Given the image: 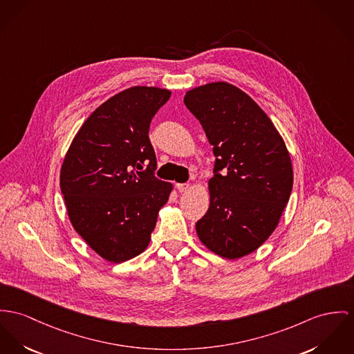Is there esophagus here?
Here are the masks:
<instances>
[{"instance_id": "34e87169", "label": "esophagus", "mask_w": 354, "mask_h": 354, "mask_svg": "<svg viewBox=\"0 0 354 354\" xmlns=\"http://www.w3.org/2000/svg\"><path fill=\"white\" fill-rule=\"evenodd\" d=\"M176 189L179 192H186V191L190 190V185L189 183H178Z\"/></svg>"}]
</instances>
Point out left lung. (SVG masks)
<instances>
[{"label": "left lung", "instance_id": "obj_1", "mask_svg": "<svg viewBox=\"0 0 354 354\" xmlns=\"http://www.w3.org/2000/svg\"><path fill=\"white\" fill-rule=\"evenodd\" d=\"M185 105L216 156L210 206L196 234L218 256L240 259L266 243L286 209L294 182L290 153L264 110L230 83L195 87Z\"/></svg>", "mask_w": 354, "mask_h": 354}]
</instances>
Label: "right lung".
<instances>
[{
  "label": "right lung",
  "instance_id": "obj_1",
  "mask_svg": "<svg viewBox=\"0 0 354 354\" xmlns=\"http://www.w3.org/2000/svg\"><path fill=\"white\" fill-rule=\"evenodd\" d=\"M169 97V90L148 86L115 94L83 122L62 164L68 218L110 263L133 259L148 246L172 191L153 175L156 155L148 136L153 115Z\"/></svg>",
  "mask_w": 354,
  "mask_h": 354
}]
</instances>
